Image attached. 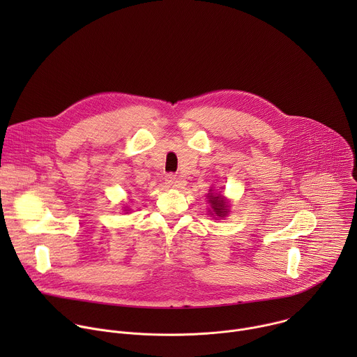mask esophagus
<instances>
[{
  "label": "esophagus",
  "mask_w": 357,
  "mask_h": 357,
  "mask_svg": "<svg viewBox=\"0 0 357 357\" xmlns=\"http://www.w3.org/2000/svg\"><path fill=\"white\" fill-rule=\"evenodd\" d=\"M165 183L169 186V188H176V189H182L185 186V181L183 178L178 176V175H174V174H168L165 176Z\"/></svg>",
  "instance_id": "34e87169"
}]
</instances>
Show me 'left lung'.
I'll list each match as a JSON object with an SVG mask.
<instances>
[{
  "mask_svg": "<svg viewBox=\"0 0 357 357\" xmlns=\"http://www.w3.org/2000/svg\"><path fill=\"white\" fill-rule=\"evenodd\" d=\"M212 190V189H211ZM208 199L212 206V212L211 215L218 216L220 219L226 218L229 213V202L226 200L225 196H222L220 193H208Z\"/></svg>",
  "mask_w": 357,
  "mask_h": 357,
  "instance_id": "8db88e82",
  "label": "left lung"
}]
</instances>
